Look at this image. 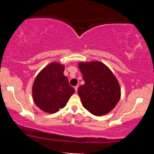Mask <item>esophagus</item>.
Wrapping results in <instances>:
<instances>
[{
  "label": "esophagus",
  "mask_w": 154,
  "mask_h": 154,
  "mask_svg": "<svg viewBox=\"0 0 154 154\" xmlns=\"http://www.w3.org/2000/svg\"><path fill=\"white\" fill-rule=\"evenodd\" d=\"M75 88V91L76 92H77V89H78V86H75V88Z\"/></svg>",
  "instance_id": "obj_1"
}]
</instances>
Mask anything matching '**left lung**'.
<instances>
[{"label":"left lung","instance_id":"left-lung-1","mask_svg":"<svg viewBox=\"0 0 154 154\" xmlns=\"http://www.w3.org/2000/svg\"><path fill=\"white\" fill-rule=\"evenodd\" d=\"M85 84L78 88L83 106L95 116L112 110L119 101L121 91L115 76L99 61L79 63Z\"/></svg>","mask_w":154,"mask_h":154}]
</instances>
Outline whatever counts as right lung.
<instances>
[{"label": "right lung", "instance_id": "1", "mask_svg": "<svg viewBox=\"0 0 154 154\" xmlns=\"http://www.w3.org/2000/svg\"><path fill=\"white\" fill-rule=\"evenodd\" d=\"M64 66L51 63L42 70L33 84V100L41 110L56 113L66 106L75 91L63 75Z\"/></svg>", "mask_w": 154, "mask_h": 154}]
</instances>
